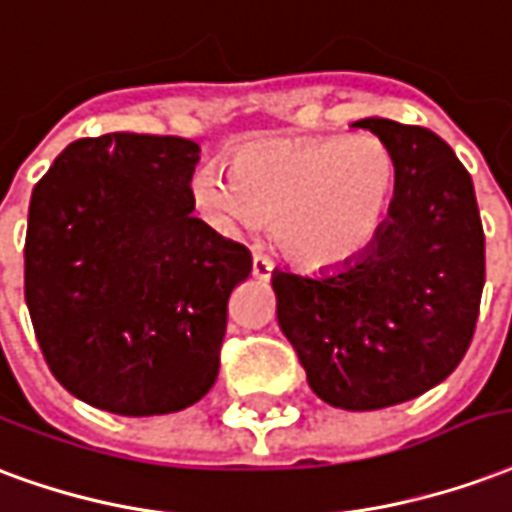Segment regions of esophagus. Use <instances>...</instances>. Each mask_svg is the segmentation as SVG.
<instances>
[{
	"mask_svg": "<svg viewBox=\"0 0 512 512\" xmlns=\"http://www.w3.org/2000/svg\"><path fill=\"white\" fill-rule=\"evenodd\" d=\"M272 270H275L272 259L261 256V253H256V256H253V278H261V281H267V278L272 275Z\"/></svg>",
	"mask_w": 512,
	"mask_h": 512,
	"instance_id": "esophagus-1",
	"label": "esophagus"
}]
</instances>
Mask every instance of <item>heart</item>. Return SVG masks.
<instances>
[{
	"mask_svg": "<svg viewBox=\"0 0 512 512\" xmlns=\"http://www.w3.org/2000/svg\"><path fill=\"white\" fill-rule=\"evenodd\" d=\"M398 190V160L376 136L264 141L201 166L190 196L218 229L272 223L281 251L308 270L360 259L382 234Z\"/></svg>",
	"mask_w": 512,
	"mask_h": 512,
	"instance_id": "obj_1",
	"label": "heart"
}]
</instances>
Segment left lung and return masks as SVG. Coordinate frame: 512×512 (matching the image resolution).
Here are the masks:
<instances>
[{
	"label": "left lung",
	"instance_id": "8db88e82",
	"mask_svg": "<svg viewBox=\"0 0 512 512\" xmlns=\"http://www.w3.org/2000/svg\"><path fill=\"white\" fill-rule=\"evenodd\" d=\"M398 160L382 234L360 259L319 275L272 272L278 324L322 401L371 412L445 382L475 335L486 237L475 185L428 128L368 117Z\"/></svg>",
	"mask_w": 512,
	"mask_h": 512
}]
</instances>
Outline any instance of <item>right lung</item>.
<instances>
[{
  "label": "right lung",
  "instance_id": "obj_1",
  "mask_svg": "<svg viewBox=\"0 0 512 512\" xmlns=\"http://www.w3.org/2000/svg\"><path fill=\"white\" fill-rule=\"evenodd\" d=\"M199 144L78 138L32 190L24 297L67 393L125 417L179 412L218 379L251 251L193 218Z\"/></svg>",
  "mask_w": 512,
  "mask_h": 512
}]
</instances>
